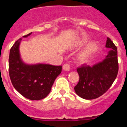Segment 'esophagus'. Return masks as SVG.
Instances as JSON below:
<instances>
[{
  "label": "esophagus",
  "instance_id": "34e87169",
  "mask_svg": "<svg viewBox=\"0 0 127 127\" xmlns=\"http://www.w3.org/2000/svg\"><path fill=\"white\" fill-rule=\"evenodd\" d=\"M63 69L64 71H69L71 69V66H70V65L69 64H64L63 65Z\"/></svg>",
  "mask_w": 127,
  "mask_h": 127
}]
</instances>
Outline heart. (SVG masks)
Returning a JSON list of instances; mask_svg holds the SVG:
<instances>
[{
  "label": "heart",
  "mask_w": 127,
  "mask_h": 127,
  "mask_svg": "<svg viewBox=\"0 0 127 127\" xmlns=\"http://www.w3.org/2000/svg\"><path fill=\"white\" fill-rule=\"evenodd\" d=\"M91 39L87 35H84L78 42L79 47H83L90 42ZM99 49V45L97 42H93L90 43L84 50H83L77 56V61L80 63H85L90 60Z\"/></svg>",
  "instance_id": "heart-1"
}]
</instances>
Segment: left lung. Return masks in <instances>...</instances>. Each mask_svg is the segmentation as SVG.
Masks as SVG:
<instances>
[{
	"label": "left lung",
	"mask_w": 127,
	"mask_h": 127,
	"mask_svg": "<svg viewBox=\"0 0 127 127\" xmlns=\"http://www.w3.org/2000/svg\"><path fill=\"white\" fill-rule=\"evenodd\" d=\"M106 47L110 51L103 61L93 66L83 64L77 69L79 81L74 90L84 99H96L103 95L116 80L119 70L117 47L109 37Z\"/></svg>",
	"instance_id": "1"
}]
</instances>
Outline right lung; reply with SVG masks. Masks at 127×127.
<instances>
[{
    "label": "right lung",
    "instance_id": "add662e5",
    "mask_svg": "<svg viewBox=\"0 0 127 127\" xmlns=\"http://www.w3.org/2000/svg\"><path fill=\"white\" fill-rule=\"evenodd\" d=\"M32 32L24 35L28 37ZM16 41L10 51L9 75L14 88L25 98L40 100L47 96L56 78L61 72L62 66L46 64H27L20 56V42Z\"/></svg>",
    "mask_w": 127,
    "mask_h": 127
}]
</instances>
